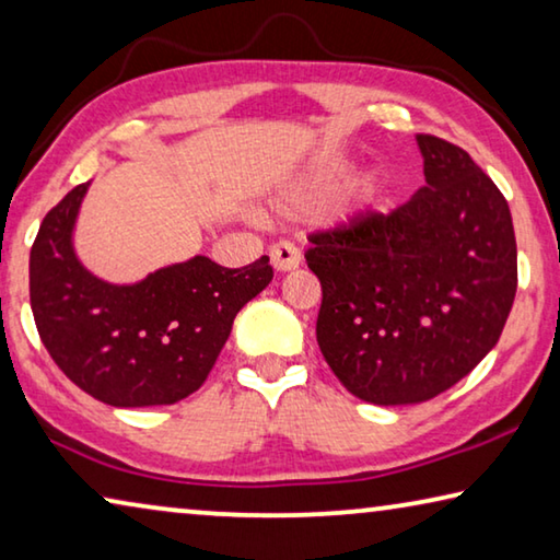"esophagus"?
I'll use <instances>...</instances> for the list:
<instances>
[{
    "mask_svg": "<svg viewBox=\"0 0 560 560\" xmlns=\"http://www.w3.org/2000/svg\"><path fill=\"white\" fill-rule=\"evenodd\" d=\"M269 256H271V264H273V269H277V271H291L301 264V252L296 248V244L287 242V238L273 244L269 248Z\"/></svg>",
    "mask_w": 560,
    "mask_h": 560,
    "instance_id": "34e87169",
    "label": "esophagus"
}]
</instances>
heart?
Returning a JSON list of instances; mask_svg holds the SVG:
<instances>
[{"mask_svg": "<svg viewBox=\"0 0 560 560\" xmlns=\"http://www.w3.org/2000/svg\"><path fill=\"white\" fill-rule=\"evenodd\" d=\"M324 184V179H314L312 182V189H318V186H322Z\"/></svg>", "mask_w": 560, "mask_h": 560, "instance_id": "heart-1", "label": "heart"}]
</instances>
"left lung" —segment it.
<instances>
[{
    "label": "left lung",
    "mask_w": 560,
    "mask_h": 560,
    "mask_svg": "<svg viewBox=\"0 0 560 560\" xmlns=\"http://www.w3.org/2000/svg\"><path fill=\"white\" fill-rule=\"evenodd\" d=\"M416 141L425 186L411 201L308 234L318 349L353 396L378 406L429 401L471 374L518 287L499 186L451 141Z\"/></svg>",
    "instance_id": "obj_1"
}]
</instances>
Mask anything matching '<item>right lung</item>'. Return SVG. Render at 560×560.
<instances>
[{"label": "right lung", "instance_id": "add662e5", "mask_svg": "<svg viewBox=\"0 0 560 560\" xmlns=\"http://www.w3.org/2000/svg\"><path fill=\"white\" fill-rule=\"evenodd\" d=\"M86 184L44 217L30 254V301L39 339L67 378L96 401L176 404L207 381L246 301L269 287L261 256L226 269L207 256L106 283L79 264L72 232Z\"/></svg>", "mask_w": 560, "mask_h": 560}]
</instances>
